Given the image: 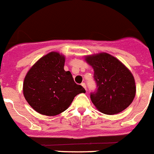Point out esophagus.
I'll list each match as a JSON object with an SVG mask.
<instances>
[{
    "label": "esophagus",
    "instance_id": "obj_1",
    "mask_svg": "<svg viewBox=\"0 0 154 154\" xmlns=\"http://www.w3.org/2000/svg\"><path fill=\"white\" fill-rule=\"evenodd\" d=\"M82 86V87H83V88L85 89V90H86V84H85L84 82H82V84H81Z\"/></svg>",
    "mask_w": 154,
    "mask_h": 154
}]
</instances>
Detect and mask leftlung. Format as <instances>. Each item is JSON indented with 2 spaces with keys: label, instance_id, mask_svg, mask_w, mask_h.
<instances>
[{
  "label": "left lung",
  "instance_id": "left-lung-1",
  "mask_svg": "<svg viewBox=\"0 0 154 154\" xmlns=\"http://www.w3.org/2000/svg\"><path fill=\"white\" fill-rule=\"evenodd\" d=\"M85 60L94 71L97 90L91 94V98L96 109L107 115L127 109L136 94L135 81L130 70L107 53L86 56Z\"/></svg>",
  "mask_w": 154,
  "mask_h": 154
}]
</instances>
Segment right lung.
<instances>
[{"label":"right lung","instance_id":"right-lung-1","mask_svg":"<svg viewBox=\"0 0 154 154\" xmlns=\"http://www.w3.org/2000/svg\"><path fill=\"white\" fill-rule=\"evenodd\" d=\"M65 57L57 52L43 56L26 73L23 81L24 97L33 109L45 116L65 111L76 95L85 89L74 82L69 71L63 69Z\"/></svg>","mask_w":154,"mask_h":154}]
</instances>
